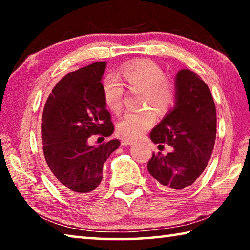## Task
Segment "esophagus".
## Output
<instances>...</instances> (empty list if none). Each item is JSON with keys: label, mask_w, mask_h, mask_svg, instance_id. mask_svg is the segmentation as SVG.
<instances>
[{"label": "esophagus", "mask_w": 250, "mask_h": 250, "mask_svg": "<svg viewBox=\"0 0 250 250\" xmlns=\"http://www.w3.org/2000/svg\"><path fill=\"white\" fill-rule=\"evenodd\" d=\"M121 143L124 146H132L133 143H134V141L133 140H129V139H124V140L121 141Z\"/></svg>", "instance_id": "34e87169"}]
</instances>
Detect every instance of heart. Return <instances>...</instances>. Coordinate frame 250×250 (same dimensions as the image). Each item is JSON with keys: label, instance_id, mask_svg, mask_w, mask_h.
I'll return each mask as SVG.
<instances>
[{"label": "heart", "instance_id": "b5f03b06", "mask_svg": "<svg viewBox=\"0 0 250 250\" xmlns=\"http://www.w3.org/2000/svg\"><path fill=\"white\" fill-rule=\"evenodd\" d=\"M119 77L130 90H140V105L152 107L159 116L166 115L174 104L176 98L174 82L166 77L161 66L150 59H140L121 67ZM101 89L105 105L112 112H120L125 94L124 84L120 80L109 75L103 80ZM151 109L143 108L126 112L118 122V133L128 139L140 138L154 124L155 116Z\"/></svg>", "mask_w": 250, "mask_h": 250}]
</instances>
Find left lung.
Listing matches in <instances>:
<instances>
[{
    "label": "left lung",
    "mask_w": 250,
    "mask_h": 250,
    "mask_svg": "<svg viewBox=\"0 0 250 250\" xmlns=\"http://www.w3.org/2000/svg\"><path fill=\"white\" fill-rule=\"evenodd\" d=\"M174 108L152 129L150 139L173 150L152 155L147 171L161 188L180 192L197 180L208 163L216 139V108L200 76L181 69L175 76Z\"/></svg>",
    "instance_id": "obj_1"
}]
</instances>
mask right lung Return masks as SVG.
Instances as JSON below:
<instances>
[{
    "mask_svg": "<svg viewBox=\"0 0 250 250\" xmlns=\"http://www.w3.org/2000/svg\"><path fill=\"white\" fill-rule=\"evenodd\" d=\"M107 62L67 74L49 95L42 116V141L48 171L65 193L92 195L103 180L104 163L120 146L118 139L90 146V135L110 137L113 125L104 101L101 79Z\"/></svg>",
    "mask_w": 250,
    "mask_h": 250,
    "instance_id": "right-lung-1",
    "label": "right lung"
}]
</instances>
